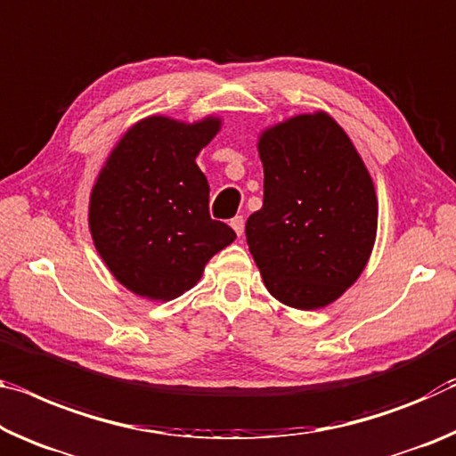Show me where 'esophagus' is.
I'll return each instance as SVG.
<instances>
[{
	"label": "esophagus",
	"mask_w": 456,
	"mask_h": 456,
	"mask_svg": "<svg viewBox=\"0 0 456 456\" xmlns=\"http://www.w3.org/2000/svg\"><path fill=\"white\" fill-rule=\"evenodd\" d=\"M229 225L231 227H233V231H235V233L237 235H243V229H245V219H243V216L241 215H237V216H233V219H231V223H229Z\"/></svg>",
	"instance_id": "obj_1"
}]
</instances>
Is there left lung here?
I'll return each mask as SVG.
<instances>
[{"instance_id":"obj_1","label":"left lung","mask_w":456,"mask_h":456,"mask_svg":"<svg viewBox=\"0 0 456 456\" xmlns=\"http://www.w3.org/2000/svg\"><path fill=\"white\" fill-rule=\"evenodd\" d=\"M264 207L245 223L264 284L281 305L314 310L355 284L378 233L373 180L324 111L259 135Z\"/></svg>"}]
</instances>
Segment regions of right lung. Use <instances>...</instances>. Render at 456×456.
Instances as JSON below:
<instances>
[{"label": "right lung", "instance_id": "right-lung-1", "mask_svg": "<svg viewBox=\"0 0 456 456\" xmlns=\"http://www.w3.org/2000/svg\"><path fill=\"white\" fill-rule=\"evenodd\" d=\"M219 118L137 121L101 168L89 200L93 243L127 290L172 300L197 284L235 231L208 215V183L194 162Z\"/></svg>", "mask_w": 456, "mask_h": 456}]
</instances>
